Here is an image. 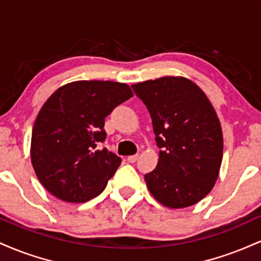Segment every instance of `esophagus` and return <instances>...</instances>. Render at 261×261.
<instances>
[{
  "label": "esophagus",
  "instance_id": "esophagus-1",
  "mask_svg": "<svg viewBox=\"0 0 261 261\" xmlns=\"http://www.w3.org/2000/svg\"><path fill=\"white\" fill-rule=\"evenodd\" d=\"M137 158H139V155H137V154L128 155V157H127V162H128V163H135V162L137 161Z\"/></svg>",
  "mask_w": 261,
  "mask_h": 261
}]
</instances>
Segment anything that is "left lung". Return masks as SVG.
I'll return each instance as SVG.
<instances>
[{"instance_id": "left-lung-1", "label": "left lung", "mask_w": 261, "mask_h": 261, "mask_svg": "<svg viewBox=\"0 0 261 261\" xmlns=\"http://www.w3.org/2000/svg\"><path fill=\"white\" fill-rule=\"evenodd\" d=\"M133 88L147 107L161 148L157 167L145 175L149 193L170 208L195 205L212 190L222 163V128L214 107L185 77H161Z\"/></svg>"}]
</instances>
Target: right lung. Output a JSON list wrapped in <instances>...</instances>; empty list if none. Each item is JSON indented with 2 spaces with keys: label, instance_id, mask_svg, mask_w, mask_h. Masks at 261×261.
<instances>
[{
  "label": "right lung",
  "instance_id": "right-lung-1",
  "mask_svg": "<svg viewBox=\"0 0 261 261\" xmlns=\"http://www.w3.org/2000/svg\"><path fill=\"white\" fill-rule=\"evenodd\" d=\"M126 83L76 81L60 87L39 112L32 133L33 168L43 187L66 202L104 190L121 163L106 147V118L133 97Z\"/></svg>",
  "mask_w": 261,
  "mask_h": 261
}]
</instances>
